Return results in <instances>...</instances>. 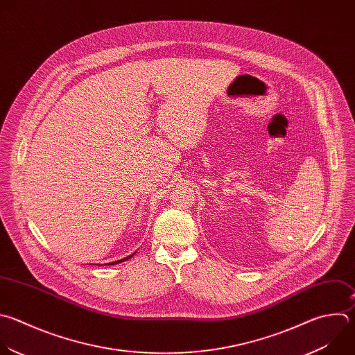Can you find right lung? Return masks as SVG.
Here are the masks:
<instances>
[{
    "label": "right lung",
    "instance_id": "1",
    "mask_svg": "<svg viewBox=\"0 0 355 355\" xmlns=\"http://www.w3.org/2000/svg\"><path fill=\"white\" fill-rule=\"evenodd\" d=\"M134 254H135V252H134ZM134 254L130 255V257H127V258H124V259H121V261H115V262H111V263H107V265H116V263H121V262H124V261H128V259H131V258L134 257Z\"/></svg>",
    "mask_w": 355,
    "mask_h": 355
}]
</instances>
